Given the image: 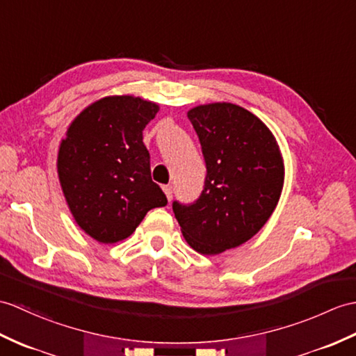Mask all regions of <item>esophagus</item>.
I'll list each match as a JSON object with an SVG mask.
<instances>
[{"label":"esophagus","instance_id":"obj_1","mask_svg":"<svg viewBox=\"0 0 356 356\" xmlns=\"http://www.w3.org/2000/svg\"><path fill=\"white\" fill-rule=\"evenodd\" d=\"M162 189H163V193H165V195H167L168 202H170L171 198H172V191H175V189H172V186H171V185H163V186H162Z\"/></svg>","mask_w":356,"mask_h":356}]
</instances>
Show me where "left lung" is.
<instances>
[{
  "label": "left lung",
  "mask_w": 356,
  "mask_h": 356,
  "mask_svg": "<svg viewBox=\"0 0 356 356\" xmlns=\"http://www.w3.org/2000/svg\"><path fill=\"white\" fill-rule=\"evenodd\" d=\"M206 163L204 186L194 203L172 202L186 243L218 254L259 232L284 186V161L275 136L258 117L232 103L188 112Z\"/></svg>",
  "instance_id": "left-lung-1"
}]
</instances>
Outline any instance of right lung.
<instances>
[{
    "label": "right lung",
    "mask_w": 356,
    "mask_h": 356,
    "mask_svg": "<svg viewBox=\"0 0 356 356\" xmlns=\"http://www.w3.org/2000/svg\"><path fill=\"white\" fill-rule=\"evenodd\" d=\"M159 106L131 95L106 97L72 121L57 172L74 220L98 243L130 236L145 213L168 203L152 180L143 130Z\"/></svg>",
    "instance_id": "obj_1"
}]
</instances>
